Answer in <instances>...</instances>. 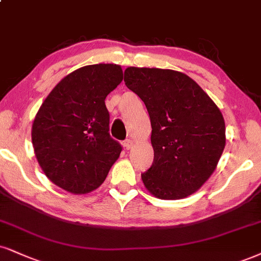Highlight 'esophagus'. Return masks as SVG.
Listing matches in <instances>:
<instances>
[{
    "label": "esophagus",
    "instance_id": "esophagus-1",
    "mask_svg": "<svg viewBox=\"0 0 261 261\" xmlns=\"http://www.w3.org/2000/svg\"><path fill=\"white\" fill-rule=\"evenodd\" d=\"M123 146H124L125 150L132 149V146H133V141H132L130 139H125V140L123 141Z\"/></svg>",
    "mask_w": 261,
    "mask_h": 261
}]
</instances>
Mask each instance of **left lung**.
I'll use <instances>...</instances> for the list:
<instances>
[{
    "label": "left lung",
    "instance_id": "8db88e82",
    "mask_svg": "<svg viewBox=\"0 0 261 261\" xmlns=\"http://www.w3.org/2000/svg\"><path fill=\"white\" fill-rule=\"evenodd\" d=\"M124 83L145 104L151 121L153 162L141 173L156 197L194 194L214 172L225 147V122L218 106L185 73L127 67Z\"/></svg>",
    "mask_w": 261,
    "mask_h": 261
}]
</instances>
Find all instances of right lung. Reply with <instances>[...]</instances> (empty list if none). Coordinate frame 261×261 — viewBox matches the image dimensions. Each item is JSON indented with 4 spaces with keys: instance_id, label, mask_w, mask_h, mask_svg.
Returning a JSON list of instances; mask_svg holds the SVG:
<instances>
[{
    "instance_id": "right-lung-1",
    "label": "right lung",
    "mask_w": 261,
    "mask_h": 261,
    "mask_svg": "<svg viewBox=\"0 0 261 261\" xmlns=\"http://www.w3.org/2000/svg\"><path fill=\"white\" fill-rule=\"evenodd\" d=\"M123 80L116 64L69 73L41 105L32 124L35 155L47 178L72 194L99 188L122 146L109 133L105 98Z\"/></svg>"
}]
</instances>
